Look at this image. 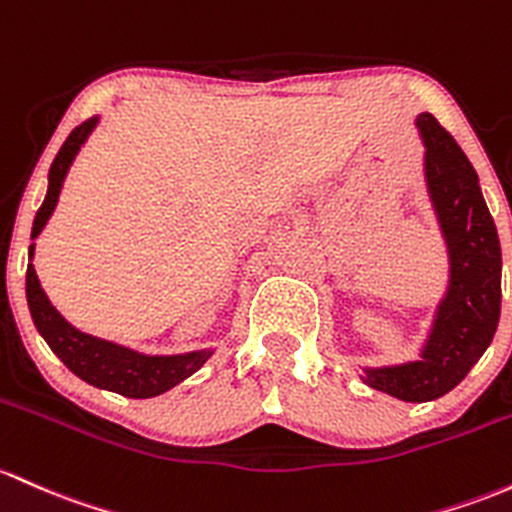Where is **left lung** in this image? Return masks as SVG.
I'll return each instance as SVG.
<instances>
[{
    "instance_id": "1",
    "label": "left lung",
    "mask_w": 512,
    "mask_h": 512,
    "mask_svg": "<svg viewBox=\"0 0 512 512\" xmlns=\"http://www.w3.org/2000/svg\"><path fill=\"white\" fill-rule=\"evenodd\" d=\"M423 182L447 252V284L432 311L418 359L362 367L359 379L406 403L445 396L471 372L501 318V240L479 174L432 114L415 116Z\"/></svg>"
}]
</instances>
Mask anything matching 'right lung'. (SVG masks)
Segmentation results:
<instances>
[{
	"mask_svg": "<svg viewBox=\"0 0 512 512\" xmlns=\"http://www.w3.org/2000/svg\"><path fill=\"white\" fill-rule=\"evenodd\" d=\"M99 121L101 116L97 114L80 123L67 136L63 148H60L53 165H50L46 199H43L41 209H38L36 218H33L31 228L33 243L28 245L26 301L33 325L41 333V338L48 342L50 350L60 357V362L72 374L80 376L87 384L97 386V389L121 393V396L128 398H153L174 389V386L182 384L194 372H199L206 364V359L213 355V350L206 347V350L179 352V355H143V352L119 345V342L82 333L80 328H75L70 320H65L63 313L50 303L48 294L43 291L41 282H38L36 267H33L36 238L46 228L50 216H53L60 192H63L67 172H70L72 162H75L82 145L87 143L94 128L99 126Z\"/></svg>",
	"mask_w": 512,
	"mask_h": 512,
	"instance_id": "add662e5",
	"label": "right lung"
}]
</instances>
